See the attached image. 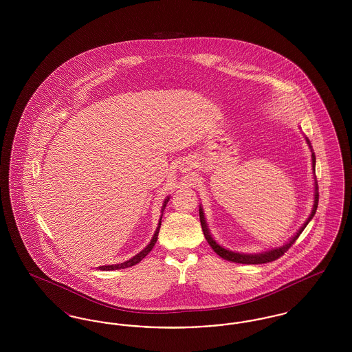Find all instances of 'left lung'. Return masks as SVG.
Here are the masks:
<instances>
[{
	"instance_id": "1",
	"label": "left lung",
	"mask_w": 352,
	"mask_h": 352,
	"mask_svg": "<svg viewBox=\"0 0 352 352\" xmlns=\"http://www.w3.org/2000/svg\"><path fill=\"white\" fill-rule=\"evenodd\" d=\"M310 151H311V164H313V175L316 174V154L313 151V146L309 141L307 137H305ZM318 182H317V178L314 177V204H313V210L309 215V218L306 219V221L302 224L301 228L296 232L294 236H292L284 245L281 247H274V248H270V250H265V251L261 252H252V253H243V252H234L232 250H228L223 245H220L218 241L212 237V234L208 230V226L206 223V218H204V212H203V208L201 206H199V219H201V231L204 234V237L207 240V243L210 244V247L214 250L215 253H218L219 256L227 261H232V263H237V264H267L270 261H274L277 260L278 257H281L284 254L285 252L287 251L293 244L294 241L298 239V236L302 234V231L306 228V226L310 223V220L314 218L316 215V211H317V207H318Z\"/></svg>"
}]
</instances>
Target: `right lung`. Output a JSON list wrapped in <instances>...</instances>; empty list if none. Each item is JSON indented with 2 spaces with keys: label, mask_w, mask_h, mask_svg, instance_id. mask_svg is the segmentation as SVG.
<instances>
[{
  "label": "right lung",
  "mask_w": 352,
  "mask_h": 352,
  "mask_svg": "<svg viewBox=\"0 0 352 352\" xmlns=\"http://www.w3.org/2000/svg\"><path fill=\"white\" fill-rule=\"evenodd\" d=\"M168 199H170V197H168L165 201H164V204H162V208H161V217H160V220H158V227H157V230H155V232L153 234V237H151V243L142 250L141 252H138L135 256H133L132 258H129V260H126V261H124V263H120V264H111V265H102V267H99L100 270H116V269H125L129 268V267H133L135 264H138L149 252L153 250V247H154V244L157 243V239H158V234H160V227H161V220H162V215H164V210H165V207H166V204H168Z\"/></svg>",
  "instance_id": "right-lung-1"
}]
</instances>
